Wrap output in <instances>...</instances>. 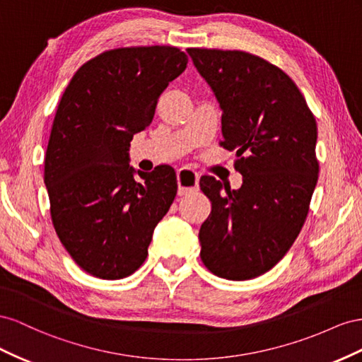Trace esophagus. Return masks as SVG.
Segmentation results:
<instances>
[{"label":"esophagus","mask_w":362,"mask_h":362,"mask_svg":"<svg viewBox=\"0 0 362 362\" xmlns=\"http://www.w3.org/2000/svg\"><path fill=\"white\" fill-rule=\"evenodd\" d=\"M199 174L195 171L180 168L177 171V185H179V195H187L199 189Z\"/></svg>","instance_id":"obj_1"}]
</instances>
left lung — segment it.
Instances as JSON below:
<instances>
[{
    "mask_svg": "<svg viewBox=\"0 0 362 362\" xmlns=\"http://www.w3.org/2000/svg\"><path fill=\"white\" fill-rule=\"evenodd\" d=\"M223 110L220 146L236 151L240 189L203 175L212 211L199 232L215 276L249 281L282 259L300 233L318 179L317 122L285 72L245 51L188 48Z\"/></svg>",
    "mask_w": 362,
    "mask_h": 362,
    "instance_id": "1",
    "label": "left lung"
}]
</instances>
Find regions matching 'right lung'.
<instances>
[{
    "mask_svg": "<svg viewBox=\"0 0 362 362\" xmlns=\"http://www.w3.org/2000/svg\"><path fill=\"white\" fill-rule=\"evenodd\" d=\"M187 64L175 47L109 49L81 65L60 98L44 182L60 243L92 276L117 281L135 273L175 197L170 165L135 171L129 147Z\"/></svg>",
    "mask_w": 362,
    "mask_h": 362,
    "instance_id": "obj_1",
    "label": "right lung"
}]
</instances>
